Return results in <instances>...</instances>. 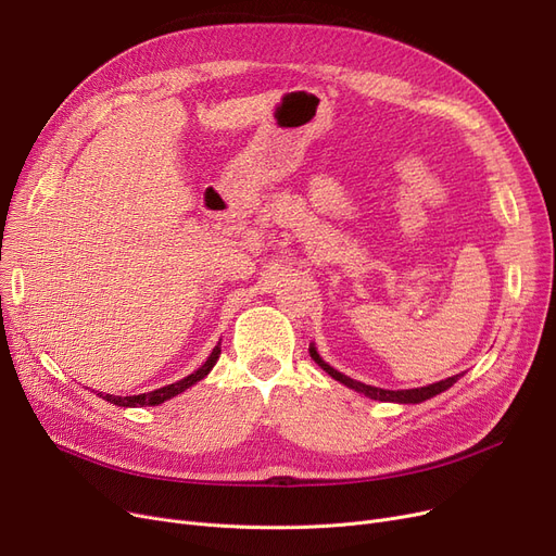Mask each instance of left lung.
<instances>
[{"label": "left lung", "mask_w": 556, "mask_h": 556, "mask_svg": "<svg viewBox=\"0 0 556 556\" xmlns=\"http://www.w3.org/2000/svg\"><path fill=\"white\" fill-rule=\"evenodd\" d=\"M308 354H311V358L316 361V364L329 375V377H333L336 381H341V383H345L348 389H354L356 393H364L366 397H370V400H379V402H400V404H418V402H425V400H429V397H433V395H439V393H443V391H447L450 386H454L456 383V379L462 377V375H454V377H447V379H441V381H437V383H429V386H422V389H408V391H386V389H377V386H368V383H361V381H356V379H350L348 375H343V372H338V370H333L329 364H325L323 361V356L318 354V350L313 348V343L308 345Z\"/></svg>", "instance_id": "8db88e82"}]
</instances>
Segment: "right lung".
I'll return each instance as SVG.
<instances>
[{
	"label": "right lung",
	"instance_id": "right-lung-1",
	"mask_svg": "<svg viewBox=\"0 0 556 556\" xmlns=\"http://www.w3.org/2000/svg\"><path fill=\"white\" fill-rule=\"evenodd\" d=\"M220 358V343L213 348V352L208 354V358L204 361V364L192 372V375H188V377H184V379H179V381H175V383H167V386H163V389H156V391H152V393H140V395H129V397H119V395H102V393H98L102 400H106V402H111V404H115V406H156V404H163L165 400H170V397H175V395H179V393H184L186 389H190L192 383H198L200 379H204L211 370H213V366H215V361Z\"/></svg>",
	"mask_w": 556,
	"mask_h": 556
}]
</instances>
